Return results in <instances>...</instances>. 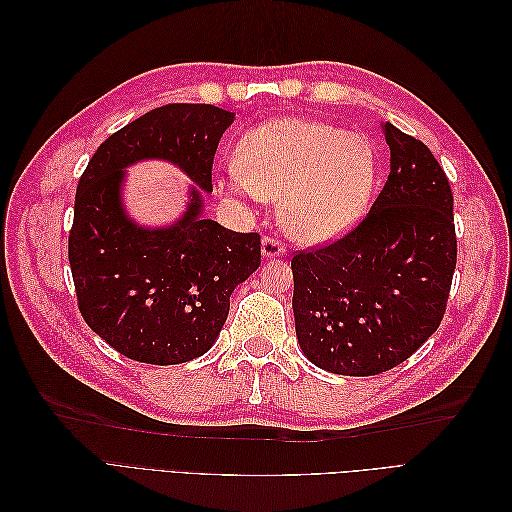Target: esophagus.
Returning <instances> with one entry per match:
<instances>
[{"instance_id":"obj_1","label":"esophagus","mask_w":512,"mask_h":512,"mask_svg":"<svg viewBox=\"0 0 512 512\" xmlns=\"http://www.w3.org/2000/svg\"><path fill=\"white\" fill-rule=\"evenodd\" d=\"M286 254V245L275 239V237H265L262 239V256L265 258H280Z\"/></svg>"}]
</instances>
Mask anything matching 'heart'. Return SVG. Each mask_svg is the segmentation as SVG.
<instances>
[{"instance_id":"obj_1","label":"heart","mask_w":512,"mask_h":512,"mask_svg":"<svg viewBox=\"0 0 512 512\" xmlns=\"http://www.w3.org/2000/svg\"><path fill=\"white\" fill-rule=\"evenodd\" d=\"M378 175L365 136L329 123L282 117L243 136L226 192L280 200V222L307 245L342 237L363 218Z\"/></svg>"}]
</instances>
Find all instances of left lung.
I'll use <instances>...</instances> for the list:
<instances>
[{"mask_svg":"<svg viewBox=\"0 0 512 512\" xmlns=\"http://www.w3.org/2000/svg\"><path fill=\"white\" fill-rule=\"evenodd\" d=\"M391 173L363 222L292 258L299 346L316 367L376 376L438 331L457 265L453 192L429 147L382 123Z\"/></svg>","mask_w":512,"mask_h":512,"instance_id":"8db88e82","label":"left lung"}]
</instances>
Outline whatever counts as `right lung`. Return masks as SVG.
I'll use <instances>...</instances> for the list:
<instances>
[{"instance_id":"add662e5","label":"right lung","mask_w":512,"mask_h":512,"mask_svg":"<svg viewBox=\"0 0 512 512\" xmlns=\"http://www.w3.org/2000/svg\"><path fill=\"white\" fill-rule=\"evenodd\" d=\"M235 113L211 104H166L98 147L74 198L68 258L89 329L132 361L177 365L218 339L230 294L260 267L258 232L203 218L211 166ZM166 159L198 185L182 218L162 229L136 225L120 200L123 167Z\"/></svg>"}]
</instances>
